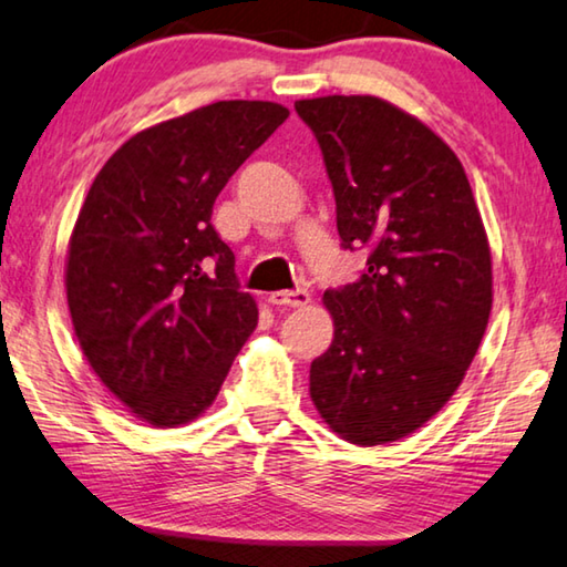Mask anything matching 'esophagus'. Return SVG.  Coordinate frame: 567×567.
I'll return each mask as SVG.
<instances>
[{
    "label": "esophagus",
    "mask_w": 567,
    "mask_h": 567,
    "mask_svg": "<svg viewBox=\"0 0 567 567\" xmlns=\"http://www.w3.org/2000/svg\"><path fill=\"white\" fill-rule=\"evenodd\" d=\"M268 301L274 306H281V309H301L311 301V293L306 289H296V291H274L268 293Z\"/></svg>",
    "instance_id": "esophagus-1"
}]
</instances>
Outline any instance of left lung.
I'll return each mask as SVG.
<instances>
[{"label": "left lung", "mask_w": 567, "mask_h": 567, "mask_svg": "<svg viewBox=\"0 0 567 567\" xmlns=\"http://www.w3.org/2000/svg\"><path fill=\"white\" fill-rule=\"evenodd\" d=\"M367 271L323 293L333 341L311 361L321 420L359 447L430 422L465 379L493 309V256L467 173L422 120L371 95L296 102Z\"/></svg>", "instance_id": "obj_1"}]
</instances>
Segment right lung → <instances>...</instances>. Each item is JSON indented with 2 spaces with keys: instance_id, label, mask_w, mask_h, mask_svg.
I'll return each mask as SVG.
<instances>
[{
  "instance_id": "obj_1",
  "label": "right lung",
  "mask_w": 567,
  "mask_h": 567,
  "mask_svg": "<svg viewBox=\"0 0 567 567\" xmlns=\"http://www.w3.org/2000/svg\"><path fill=\"white\" fill-rule=\"evenodd\" d=\"M286 117L278 102H213L141 130L90 185L64 266L70 317L87 364L137 420L200 416L256 329L210 216Z\"/></svg>"
}]
</instances>
